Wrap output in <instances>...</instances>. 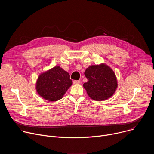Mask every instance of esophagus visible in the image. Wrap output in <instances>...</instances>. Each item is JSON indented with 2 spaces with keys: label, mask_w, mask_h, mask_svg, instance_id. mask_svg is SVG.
<instances>
[{
  "label": "esophagus",
  "mask_w": 154,
  "mask_h": 154,
  "mask_svg": "<svg viewBox=\"0 0 154 154\" xmlns=\"http://www.w3.org/2000/svg\"><path fill=\"white\" fill-rule=\"evenodd\" d=\"M74 84H80V80H74L73 82Z\"/></svg>",
  "instance_id": "obj_1"
}]
</instances>
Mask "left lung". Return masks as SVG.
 Listing matches in <instances>:
<instances>
[{
	"label": "left lung",
	"mask_w": 154,
	"mask_h": 154,
	"mask_svg": "<svg viewBox=\"0 0 154 154\" xmlns=\"http://www.w3.org/2000/svg\"><path fill=\"white\" fill-rule=\"evenodd\" d=\"M85 75L88 82L83 87L92 99L100 101L112 97L118 87L114 71L105 63L91 65L87 68Z\"/></svg>",
	"instance_id": "1"
}]
</instances>
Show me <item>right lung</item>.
Instances as JSON below:
<instances>
[{
  "instance_id": "1",
  "label": "right lung",
  "mask_w": 154,
  "mask_h": 154,
  "mask_svg": "<svg viewBox=\"0 0 154 154\" xmlns=\"http://www.w3.org/2000/svg\"><path fill=\"white\" fill-rule=\"evenodd\" d=\"M72 85V81L69 73L56 66L39 75L36 83V90L43 99L55 102L62 99Z\"/></svg>"
}]
</instances>
